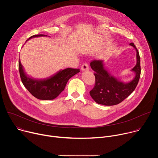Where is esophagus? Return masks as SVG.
Wrapping results in <instances>:
<instances>
[{
  "instance_id": "1",
  "label": "esophagus",
  "mask_w": 158,
  "mask_h": 158,
  "mask_svg": "<svg viewBox=\"0 0 158 158\" xmlns=\"http://www.w3.org/2000/svg\"><path fill=\"white\" fill-rule=\"evenodd\" d=\"M81 69L82 71H87L89 69V65L87 63H84L81 66Z\"/></svg>"
}]
</instances>
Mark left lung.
Returning <instances> with one entry per match:
<instances>
[{"mask_svg":"<svg viewBox=\"0 0 158 158\" xmlns=\"http://www.w3.org/2000/svg\"><path fill=\"white\" fill-rule=\"evenodd\" d=\"M129 45L136 50L137 64L132 69L136 73V77L129 83L118 81L104 69L102 60H94L90 65L94 71L95 85L89 92L96 102L105 106H114L119 104L127 98L136 89L141 76V64L139 51L134 43Z\"/></svg>","mask_w":158,"mask_h":158,"instance_id":"1","label":"left lung"}]
</instances>
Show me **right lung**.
Here are the masks:
<instances>
[{"label": "right lung", "instance_id": "obj_1", "mask_svg": "<svg viewBox=\"0 0 158 158\" xmlns=\"http://www.w3.org/2000/svg\"><path fill=\"white\" fill-rule=\"evenodd\" d=\"M44 35H34L29 39ZM19 71L22 82L29 92L35 98L42 100H51L57 98L64 90L69 79L80 72L79 69L67 68L60 71L49 79L41 81L34 80L27 77L25 74L20 60L19 61Z\"/></svg>", "mask_w": 158, "mask_h": 158}]
</instances>
